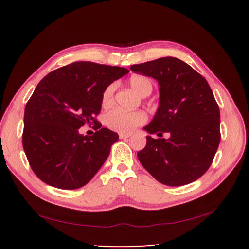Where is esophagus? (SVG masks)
Returning a JSON list of instances; mask_svg holds the SVG:
<instances>
[{"instance_id": "1", "label": "esophagus", "mask_w": 249, "mask_h": 249, "mask_svg": "<svg viewBox=\"0 0 249 249\" xmlns=\"http://www.w3.org/2000/svg\"><path fill=\"white\" fill-rule=\"evenodd\" d=\"M119 137L120 139H127L130 137V134H123V133H120L119 134Z\"/></svg>"}]
</instances>
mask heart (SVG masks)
Wrapping results in <instances>:
<instances>
[{
    "label": "heart",
    "mask_w": 249,
    "mask_h": 249,
    "mask_svg": "<svg viewBox=\"0 0 249 249\" xmlns=\"http://www.w3.org/2000/svg\"><path fill=\"white\" fill-rule=\"evenodd\" d=\"M128 82L130 88L139 96L145 92L151 93L152 91V82L145 76L134 75L129 78ZM114 89L113 84H110L104 89L102 94L103 107H109L113 103ZM146 119L147 116L143 111H124L120 108H115L106 114L105 123L111 129L121 131V133H128L145 123Z\"/></svg>",
    "instance_id": "obj_1"
}]
</instances>
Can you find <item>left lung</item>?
<instances>
[{
	"label": "left lung",
	"mask_w": 249,
	"mask_h": 249,
	"mask_svg": "<svg viewBox=\"0 0 249 249\" xmlns=\"http://www.w3.org/2000/svg\"><path fill=\"white\" fill-rule=\"evenodd\" d=\"M134 72L156 79L160 106L143 128L138 160L151 176L168 186H183L208 171L220 142V112L208 81L192 66L167 56L131 65ZM169 134L161 139L162 134Z\"/></svg>",
	"instance_id": "1"
}]
</instances>
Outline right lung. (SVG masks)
<instances>
[{
  "mask_svg": "<svg viewBox=\"0 0 249 249\" xmlns=\"http://www.w3.org/2000/svg\"><path fill=\"white\" fill-rule=\"evenodd\" d=\"M128 70L93 62H73L49 72L37 84L24 109L22 144L32 170L46 184L77 189L104 165L119 135L95 119L102 94ZM95 124L92 136L78 128Z\"/></svg>",
  "mask_w": 249,
  "mask_h": 249,
  "instance_id": "add662e5",
  "label": "right lung"
}]
</instances>
